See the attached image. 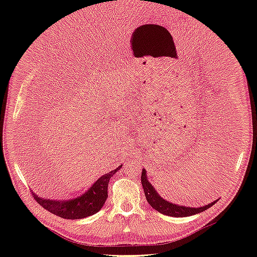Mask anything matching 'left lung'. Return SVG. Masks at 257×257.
I'll return each instance as SVG.
<instances>
[{
  "label": "left lung",
  "mask_w": 257,
  "mask_h": 257,
  "mask_svg": "<svg viewBox=\"0 0 257 257\" xmlns=\"http://www.w3.org/2000/svg\"><path fill=\"white\" fill-rule=\"evenodd\" d=\"M142 184L144 188L145 195L147 198V201L150 204V206L157 210V211L168 215V216H175V217H183V216H190L205 211V210L212 207L215 201L210 203L208 205L201 206V207H186L182 205H177L174 203L164 199L160 196V194L153 188V185L149 182L147 178V172L144 168L142 172Z\"/></svg>",
  "instance_id": "8db88e82"
}]
</instances>
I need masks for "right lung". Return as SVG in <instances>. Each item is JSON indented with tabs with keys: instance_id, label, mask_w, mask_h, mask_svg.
<instances>
[{
	"instance_id": "add662e5",
	"label": "right lung",
	"mask_w": 257,
	"mask_h": 257,
	"mask_svg": "<svg viewBox=\"0 0 257 257\" xmlns=\"http://www.w3.org/2000/svg\"><path fill=\"white\" fill-rule=\"evenodd\" d=\"M122 167V164L115 169L111 170L99 177L93 183L88 191H85L80 196L71 199H50L40 197L33 192L34 198L42 207L49 212L67 220H78L83 217L91 216L98 212L104 206L108 197V183L109 179Z\"/></svg>"
}]
</instances>
